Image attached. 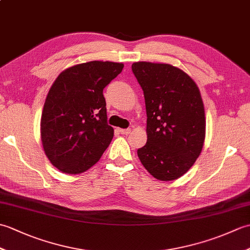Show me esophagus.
I'll return each mask as SVG.
<instances>
[{"label":"esophagus","instance_id":"esophagus-1","mask_svg":"<svg viewBox=\"0 0 250 250\" xmlns=\"http://www.w3.org/2000/svg\"><path fill=\"white\" fill-rule=\"evenodd\" d=\"M121 134H125V135H128L130 132H131V130L130 129H119L118 130Z\"/></svg>","mask_w":250,"mask_h":250}]
</instances>
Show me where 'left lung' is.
I'll return each instance as SVG.
<instances>
[{"mask_svg": "<svg viewBox=\"0 0 250 250\" xmlns=\"http://www.w3.org/2000/svg\"><path fill=\"white\" fill-rule=\"evenodd\" d=\"M132 72L144 92L147 143L137 149L153 177L169 182L187 173L203 148L205 113L188 74L166 63L135 62Z\"/></svg>", "mask_w": 250, "mask_h": 250, "instance_id": "left-lung-1", "label": "left lung"}]
</instances>
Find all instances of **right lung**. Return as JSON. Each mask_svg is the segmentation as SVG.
I'll use <instances>...</instances> for the list:
<instances>
[{
    "label": "right lung",
    "mask_w": 250,
    "mask_h": 250,
    "mask_svg": "<svg viewBox=\"0 0 250 250\" xmlns=\"http://www.w3.org/2000/svg\"><path fill=\"white\" fill-rule=\"evenodd\" d=\"M124 64L90 61L63 71L52 83L41 118L47 158L65 174H81L97 163L110 144L103 89Z\"/></svg>",
    "instance_id": "1"
}]
</instances>
